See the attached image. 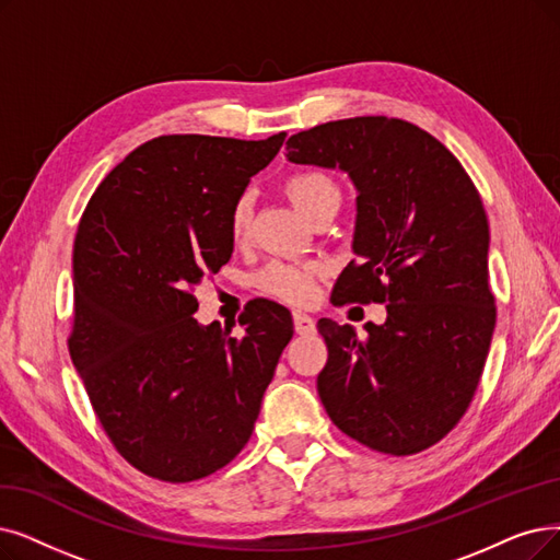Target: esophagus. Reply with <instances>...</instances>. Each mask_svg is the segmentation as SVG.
<instances>
[{
	"mask_svg": "<svg viewBox=\"0 0 560 560\" xmlns=\"http://www.w3.org/2000/svg\"><path fill=\"white\" fill-rule=\"evenodd\" d=\"M294 328L299 335H312L317 330L315 326V319H312L310 315H305V312H294Z\"/></svg>",
	"mask_w": 560,
	"mask_h": 560,
	"instance_id": "1",
	"label": "esophagus"
}]
</instances>
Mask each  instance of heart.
Here are the masks:
<instances>
[{"label": "heart", "instance_id": "heart-1", "mask_svg": "<svg viewBox=\"0 0 560 560\" xmlns=\"http://www.w3.org/2000/svg\"><path fill=\"white\" fill-rule=\"evenodd\" d=\"M287 195L292 197V202L305 213L310 220L319 211L328 207L342 205L340 186L335 184V178L322 170H301L287 178L284 184ZM253 222V195L241 192L232 207L228 228L230 236L236 245H241L250 234ZM322 276V266L317 264H299V261H284L276 259L266 264L261 271L255 276V284L259 292L282 299L287 303H305L315 294V280Z\"/></svg>", "mask_w": 560, "mask_h": 560}]
</instances>
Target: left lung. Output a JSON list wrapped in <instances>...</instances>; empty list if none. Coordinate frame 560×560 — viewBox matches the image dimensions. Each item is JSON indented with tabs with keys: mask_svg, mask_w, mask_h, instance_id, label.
Listing matches in <instances>:
<instances>
[{
	"mask_svg": "<svg viewBox=\"0 0 560 560\" xmlns=\"http://www.w3.org/2000/svg\"><path fill=\"white\" fill-rule=\"evenodd\" d=\"M287 159L349 174L353 253L330 301L388 303L382 326L319 319L328 361L317 376L338 428L386 455H413L448 434L471 405L497 324L489 225L462 163L428 130L353 117L301 130Z\"/></svg>",
	"mask_w": 560,
	"mask_h": 560,
	"instance_id": "8db88e82",
	"label": "left lung"
}]
</instances>
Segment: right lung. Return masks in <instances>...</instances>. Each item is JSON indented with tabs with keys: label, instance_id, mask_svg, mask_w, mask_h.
Wrapping results in <instances>:
<instances>
[{
	"label": "right lung",
	"instance_id": "add662e5",
	"mask_svg": "<svg viewBox=\"0 0 560 560\" xmlns=\"http://www.w3.org/2000/svg\"><path fill=\"white\" fill-rule=\"evenodd\" d=\"M284 138L149 140L82 213L71 361L109 441L151 478L192 482L230 464L294 335L289 310L261 299L238 317L241 338L202 326L192 294L230 261V207Z\"/></svg>",
	"mask_w": 560,
	"mask_h": 560
}]
</instances>
